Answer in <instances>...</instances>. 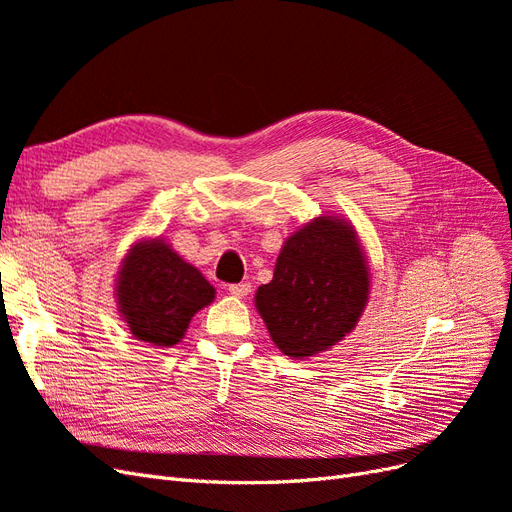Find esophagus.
I'll return each mask as SVG.
<instances>
[{
    "mask_svg": "<svg viewBox=\"0 0 512 512\" xmlns=\"http://www.w3.org/2000/svg\"><path fill=\"white\" fill-rule=\"evenodd\" d=\"M250 290H252L250 284H230L228 286V292L232 294V297H237V299L247 297V294H250Z\"/></svg>",
    "mask_w": 512,
    "mask_h": 512,
    "instance_id": "esophagus-1",
    "label": "esophagus"
}]
</instances>
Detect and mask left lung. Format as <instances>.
<instances>
[{
    "mask_svg": "<svg viewBox=\"0 0 512 512\" xmlns=\"http://www.w3.org/2000/svg\"><path fill=\"white\" fill-rule=\"evenodd\" d=\"M369 299V267L348 220L320 215L286 239L256 309L292 359L329 350L356 327Z\"/></svg>",
    "mask_w": 512,
    "mask_h": 512,
    "instance_id": "1",
    "label": "left lung"
}]
</instances>
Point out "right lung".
<instances>
[{
    "instance_id": "add662e5",
    "label": "right lung",
    "mask_w": 512,
    "mask_h": 512,
    "mask_svg": "<svg viewBox=\"0 0 512 512\" xmlns=\"http://www.w3.org/2000/svg\"><path fill=\"white\" fill-rule=\"evenodd\" d=\"M115 294L130 333L168 348L181 342L198 309L213 303L215 288L158 237L132 245L117 273Z\"/></svg>"
}]
</instances>
